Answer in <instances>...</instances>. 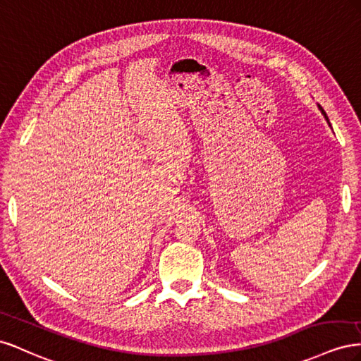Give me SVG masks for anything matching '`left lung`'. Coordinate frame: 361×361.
I'll return each instance as SVG.
<instances>
[{"instance_id": "1", "label": "left lung", "mask_w": 361, "mask_h": 361, "mask_svg": "<svg viewBox=\"0 0 361 361\" xmlns=\"http://www.w3.org/2000/svg\"><path fill=\"white\" fill-rule=\"evenodd\" d=\"M317 107H319V110H321V111H322V115H324V116H325V119H326V122H328V123H329V119H328V116H326V113H325V110H324V109H322V107H321V106H319V104H317ZM329 127H331V123H329Z\"/></svg>"}]
</instances>
